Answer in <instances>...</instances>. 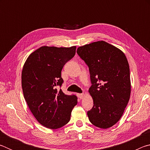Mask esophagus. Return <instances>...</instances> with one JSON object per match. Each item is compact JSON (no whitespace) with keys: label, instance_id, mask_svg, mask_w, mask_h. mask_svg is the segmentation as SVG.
Listing matches in <instances>:
<instances>
[{"label":"esophagus","instance_id":"esophagus-1","mask_svg":"<svg viewBox=\"0 0 150 150\" xmlns=\"http://www.w3.org/2000/svg\"><path fill=\"white\" fill-rule=\"evenodd\" d=\"M77 96H78L79 98H81H81H83V96H84V94H77Z\"/></svg>","mask_w":150,"mask_h":150}]
</instances>
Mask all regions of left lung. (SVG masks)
<instances>
[{
    "mask_svg": "<svg viewBox=\"0 0 150 150\" xmlns=\"http://www.w3.org/2000/svg\"><path fill=\"white\" fill-rule=\"evenodd\" d=\"M77 52L89 69L92 85L88 93L94 105L87 112L89 121L98 128L115 125L130 99V68L122 51L105 41L77 48Z\"/></svg>",
    "mask_w": 150,
    "mask_h": 150,
    "instance_id": "obj_1",
    "label": "left lung"
}]
</instances>
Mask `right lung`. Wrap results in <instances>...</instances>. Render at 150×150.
<instances>
[{
  "instance_id": "add662e5",
  "label": "right lung",
  "mask_w": 150,
  "mask_h": 150,
  "mask_svg": "<svg viewBox=\"0 0 150 150\" xmlns=\"http://www.w3.org/2000/svg\"><path fill=\"white\" fill-rule=\"evenodd\" d=\"M76 46H42L32 52L22 71V87L27 105L42 126L57 129L69 122L77 104L75 95H67L58 87L63 82V66L74 57Z\"/></svg>"
}]
</instances>
